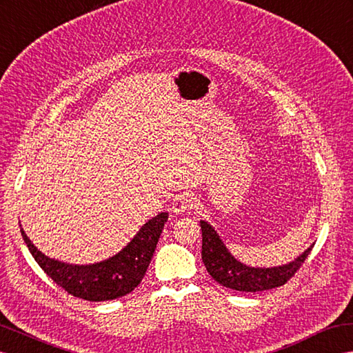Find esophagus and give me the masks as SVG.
Instances as JSON below:
<instances>
[{
  "instance_id": "1",
  "label": "esophagus",
  "mask_w": 353,
  "mask_h": 353,
  "mask_svg": "<svg viewBox=\"0 0 353 353\" xmlns=\"http://www.w3.org/2000/svg\"><path fill=\"white\" fill-rule=\"evenodd\" d=\"M196 207V203L194 198L191 195L188 194H180V195H176L174 200H173V204H171V209H173V212L176 214H182L185 213L186 210H191V209H195Z\"/></svg>"
}]
</instances>
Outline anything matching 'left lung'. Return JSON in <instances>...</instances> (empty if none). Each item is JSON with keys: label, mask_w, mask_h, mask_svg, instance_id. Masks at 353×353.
<instances>
[{"label": "left lung", "mask_w": 353, "mask_h": 353, "mask_svg": "<svg viewBox=\"0 0 353 353\" xmlns=\"http://www.w3.org/2000/svg\"><path fill=\"white\" fill-rule=\"evenodd\" d=\"M200 225L203 232L201 258L207 271L219 285L234 291L258 292L285 285L300 270L313 248L312 245L304 250V254L286 265L271 268L248 267L230 254L210 223L201 221Z\"/></svg>", "instance_id": "8db88e82"}]
</instances>
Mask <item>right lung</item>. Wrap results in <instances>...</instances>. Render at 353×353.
I'll return each mask as SVG.
<instances>
[{
	"label": "right lung",
	"mask_w": 353,
	"mask_h": 353,
	"mask_svg": "<svg viewBox=\"0 0 353 353\" xmlns=\"http://www.w3.org/2000/svg\"><path fill=\"white\" fill-rule=\"evenodd\" d=\"M168 213H159L143 225L119 254L90 265H73L50 259L35 248L21 227L32 258L53 282L86 301H108L134 291L150 264Z\"/></svg>",
	"instance_id": "obj_1"
}]
</instances>
